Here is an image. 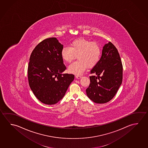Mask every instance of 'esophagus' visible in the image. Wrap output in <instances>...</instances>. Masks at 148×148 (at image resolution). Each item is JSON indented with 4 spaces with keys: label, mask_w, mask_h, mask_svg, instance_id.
Masks as SVG:
<instances>
[{
    "label": "esophagus",
    "mask_w": 148,
    "mask_h": 148,
    "mask_svg": "<svg viewBox=\"0 0 148 148\" xmlns=\"http://www.w3.org/2000/svg\"><path fill=\"white\" fill-rule=\"evenodd\" d=\"M75 77H76V78L80 79V78L82 77V76H80V75H76V76H75Z\"/></svg>",
    "instance_id": "esophagus-1"
}]
</instances>
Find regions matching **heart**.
Listing matches in <instances>:
<instances>
[{
	"label": "heart",
	"mask_w": 148,
	"mask_h": 148,
	"mask_svg": "<svg viewBox=\"0 0 148 148\" xmlns=\"http://www.w3.org/2000/svg\"><path fill=\"white\" fill-rule=\"evenodd\" d=\"M102 49L100 45L87 39L80 38L71 42L70 46L64 47L61 51V56L65 62L70 63L76 56L78 60L71 64L70 73L80 75L87 69L95 66L101 59Z\"/></svg>",
	"instance_id": "obj_1"
}]
</instances>
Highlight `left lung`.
<instances>
[{
	"label": "left lung",
	"mask_w": 148,
	"mask_h": 148,
	"mask_svg": "<svg viewBox=\"0 0 148 148\" xmlns=\"http://www.w3.org/2000/svg\"><path fill=\"white\" fill-rule=\"evenodd\" d=\"M90 83L86 89L88 98L97 103L113 99L122 84L123 65L116 48L111 42L103 47L101 59L90 71Z\"/></svg>",
	"instance_id": "left-lung-1"
}]
</instances>
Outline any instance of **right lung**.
I'll return each mask as SVG.
<instances>
[{"mask_svg":"<svg viewBox=\"0 0 148 148\" xmlns=\"http://www.w3.org/2000/svg\"><path fill=\"white\" fill-rule=\"evenodd\" d=\"M63 48L56 37L45 39L32 52L28 80L32 91L43 103H57L65 95L74 75L62 74L66 69L61 56Z\"/></svg>","mask_w":148,"mask_h":148,"instance_id":"1","label":"right lung"}]
</instances>
